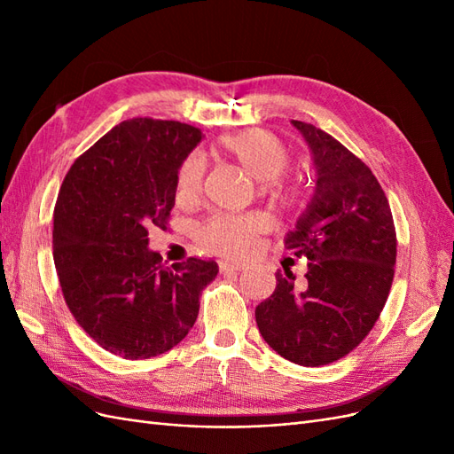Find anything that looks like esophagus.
<instances>
[{
    "mask_svg": "<svg viewBox=\"0 0 454 454\" xmlns=\"http://www.w3.org/2000/svg\"><path fill=\"white\" fill-rule=\"evenodd\" d=\"M246 267V263L242 261H219V270L222 272H235V270H242Z\"/></svg>",
    "mask_w": 454,
    "mask_h": 454,
    "instance_id": "34e87169",
    "label": "esophagus"
}]
</instances>
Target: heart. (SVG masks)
Segmentation results:
<instances>
[{"label":"heart","instance_id":"heart-1","mask_svg":"<svg viewBox=\"0 0 454 454\" xmlns=\"http://www.w3.org/2000/svg\"><path fill=\"white\" fill-rule=\"evenodd\" d=\"M219 153L235 160L259 182V193L274 204L292 208L305 197V185L299 176L286 172L290 151L286 144L267 130H244L219 138ZM204 160L199 153L187 155L176 170V200L189 204L202 187ZM265 222L257 214H215L200 225L199 242L215 254L240 255L252 246Z\"/></svg>","mask_w":454,"mask_h":454}]
</instances>
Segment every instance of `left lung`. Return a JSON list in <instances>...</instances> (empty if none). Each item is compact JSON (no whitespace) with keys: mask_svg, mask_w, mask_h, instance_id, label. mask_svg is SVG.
<instances>
[{"mask_svg":"<svg viewBox=\"0 0 454 454\" xmlns=\"http://www.w3.org/2000/svg\"><path fill=\"white\" fill-rule=\"evenodd\" d=\"M294 127L312 149L318 182L284 246L307 257L309 270L303 282L277 270V290L255 307V322L282 358L318 367L373 329L392 287L397 240L388 199L367 164L310 122Z\"/></svg>","mask_w":454,"mask_h":454,"instance_id":"8db88e82","label":"left lung"}]
</instances>
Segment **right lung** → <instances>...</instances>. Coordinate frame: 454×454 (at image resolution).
Instances as JSON below:
<instances>
[{
  "mask_svg": "<svg viewBox=\"0 0 454 454\" xmlns=\"http://www.w3.org/2000/svg\"><path fill=\"white\" fill-rule=\"evenodd\" d=\"M180 121L119 122L75 159L52 214V257L64 301L98 345L125 360L176 347L199 316L215 261L167 267L147 229H168L176 170L200 142Z\"/></svg>",
  "mask_w": 454,
  "mask_h": 454,
  "instance_id": "right-lung-1",
  "label": "right lung"
}]
</instances>
